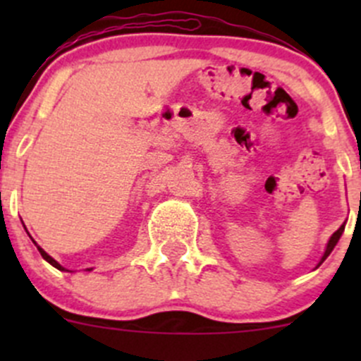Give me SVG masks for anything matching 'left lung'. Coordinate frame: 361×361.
<instances>
[{
    "label": "left lung",
    "instance_id": "8db88e82",
    "mask_svg": "<svg viewBox=\"0 0 361 361\" xmlns=\"http://www.w3.org/2000/svg\"><path fill=\"white\" fill-rule=\"evenodd\" d=\"M344 225H345V224H342V225H341V227H338V228H337V231H336V232H334V234H332V238H330L329 245H326V250H325V253H323L322 260H319V264H318V265H322V264H323V262H325V260H326V257H329V255H330V253H332V250H334V248H336V245H337V243H338V239H341L342 232H344Z\"/></svg>",
    "mask_w": 361,
    "mask_h": 361
}]
</instances>
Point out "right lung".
Instances as JSON below:
<instances>
[{
	"label": "right lung",
	"mask_w": 361,
	"mask_h": 361,
	"mask_svg": "<svg viewBox=\"0 0 361 361\" xmlns=\"http://www.w3.org/2000/svg\"><path fill=\"white\" fill-rule=\"evenodd\" d=\"M32 243H35V241H32ZM35 245H36V243H35ZM36 248H38V251H39V255H42V257H43V258H45V260H47V262H49V264H50V265H54V267H56V269H59V271H66V269H64V267H63V265H61V264H59V262H57V260H54V258H52V257H50V255H49V253H47V251H45V250H42V248H39V246H38V245H36Z\"/></svg>",
	"instance_id": "1"
}]
</instances>
